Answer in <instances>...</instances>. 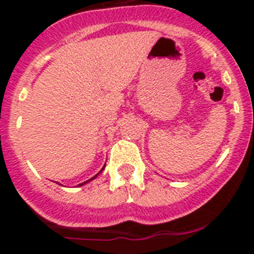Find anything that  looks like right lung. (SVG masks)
<instances>
[{
	"mask_svg": "<svg viewBox=\"0 0 254 254\" xmlns=\"http://www.w3.org/2000/svg\"><path fill=\"white\" fill-rule=\"evenodd\" d=\"M104 168H105V165H104ZM104 168H103V169H104ZM103 169H102V170H103ZM98 174H99V173H98ZM98 174H96V176H98ZM96 176L93 177V178H91V179H89V181H93V179H95ZM89 181H87V182H89ZM84 183H86V182H84ZM84 183H82V185H84ZM82 185H80V186H82Z\"/></svg>",
	"mask_w": 254,
	"mask_h": 254,
	"instance_id": "obj_1",
	"label": "right lung"
}]
</instances>
